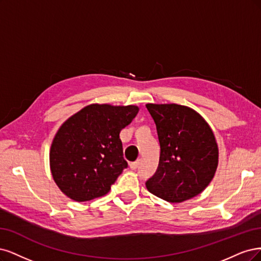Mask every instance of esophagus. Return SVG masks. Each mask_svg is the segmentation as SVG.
<instances>
[{
  "instance_id": "esophagus-1",
  "label": "esophagus",
  "mask_w": 261,
  "mask_h": 261,
  "mask_svg": "<svg viewBox=\"0 0 261 261\" xmlns=\"http://www.w3.org/2000/svg\"><path fill=\"white\" fill-rule=\"evenodd\" d=\"M139 165H140V159H139V161H137V162L131 163L130 164V168H131L132 170H136V169H138V168H139Z\"/></svg>"
}]
</instances>
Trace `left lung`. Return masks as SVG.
<instances>
[{
    "label": "left lung",
    "mask_w": 261,
    "mask_h": 261,
    "mask_svg": "<svg viewBox=\"0 0 261 261\" xmlns=\"http://www.w3.org/2000/svg\"><path fill=\"white\" fill-rule=\"evenodd\" d=\"M155 122L161 156L146 188L157 197L181 203L198 195L213 180L218 146L208 123L192 108L146 104Z\"/></svg>",
    "instance_id": "8db88e82"
}]
</instances>
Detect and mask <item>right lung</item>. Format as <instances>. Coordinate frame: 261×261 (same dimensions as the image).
Here are the masks:
<instances>
[{
	"mask_svg": "<svg viewBox=\"0 0 261 261\" xmlns=\"http://www.w3.org/2000/svg\"><path fill=\"white\" fill-rule=\"evenodd\" d=\"M138 113L133 105L93 104L63 123L52 143L49 164L64 194L75 201L107 194L128 167L119 134Z\"/></svg>",
	"mask_w": 261,
	"mask_h": 261,
	"instance_id": "add662e5",
	"label": "right lung"
}]
</instances>
